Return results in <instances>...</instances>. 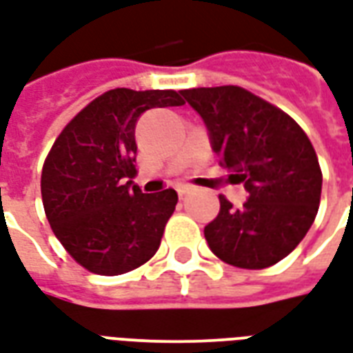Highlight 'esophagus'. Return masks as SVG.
<instances>
[{
  "label": "esophagus",
  "instance_id": "obj_1",
  "mask_svg": "<svg viewBox=\"0 0 353 353\" xmlns=\"http://www.w3.org/2000/svg\"><path fill=\"white\" fill-rule=\"evenodd\" d=\"M176 190H177V194L183 198L185 194H187V192H189V190H190V187H189V185H177Z\"/></svg>",
  "mask_w": 353,
  "mask_h": 353
}]
</instances>
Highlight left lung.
<instances>
[{"label":"left lung","mask_w":353,"mask_h":353,"mask_svg":"<svg viewBox=\"0 0 353 353\" xmlns=\"http://www.w3.org/2000/svg\"><path fill=\"white\" fill-rule=\"evenodd\" d=\"M202 116L211 143L249 200L221 210L203 228L211 252L241 270H263L286 258L307 236L322 196V170L305 130L292 117L239 85L183 90Z\"/></svg>","instance_id":"1"}]
</instances>
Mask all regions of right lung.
<instances>
[{
    "label": "right lung",
    "instance_id": "right-lung-1",
    "mask_svg": "<svg viewBox=\"0 0 353 353\" xmlns=\"http://www.w3.org/2000/svg\"><path fill=\"white\" fill-rule=\"evenodd\" d=\"M174 90L116 88L65 125L44 159L46 219L70 258L97 275H123L153 258L177 203L174 189L143 194L134 127L150 108L181 106Z\"/></svg>",
    "mask_w": 353,
    "mask_h": 353
}]
</instances>
